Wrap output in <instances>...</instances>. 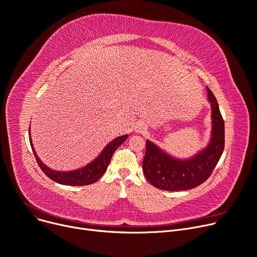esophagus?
I'll list each match as a JSON object with an SVG mask.
<instances>
[{
    "label": "esophagus",
    "instance_id": "1",
    "mask_svg": "<svg viewBox=\"0 0 257 257\" xmlns=\"http://www.w3.org/2000/svg\"><path fill=\"white\" fill-rule=\"evenodd\" d=\"M135 131L137 132V133H144V132L146 131V126H145V124H144V123H142V122H138V123H137V125L135 126Z\"/></svg>",
    "mask_w": 257,
    "mask_h": 257
}]
</instances>
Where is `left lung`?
<instances>
[{
	"label": "left lung",
	"mask_w": 257,
	"mask_h": 257,
	"mask_svg": "<svg viewBox=\"0 0 257 257\" xmlns=\"http://www.w3.org/2000/svg\"><path fill=\"white\" fill-rule=\"evenodd\" d=\"M212 107V135L207 146L190 159H177L146 140L143 172L148 182L165 191H185L198 187L212 174L224 150V120L213 92L206 88Z\"/></svg>",
	"instance_id": "1"
}]
</instances>
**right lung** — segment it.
I'll list each match as a JSON object with an SVG mask.
<instances>
[{
    "mask_svg": "<svg viewBox=\"0 0 257 257\" xmlns=\"http://www.w3.org/2000/svg\"><path fill=\"white\" fill-rule=\"evenodd\" d=\"M127 138H128V135L119 136V137L115 138L109 144L105 145V147L102 149V152L91 163L87 164L85 167L71 170V171H57L49 168L47 165H44L36 155V152L32 144L31 134H30V127H29L30 144H31L32 150L36 158V161L39 165V167L44 172V174L48 177H50L52 180H54V182L60 185H65V186H86V185H91L97 182V180L103 175L105 170H107L115 150Z\"/></svg>",
    "mask_w": 257,
    "mask_h": 257,
    "instance_id": "right-lung-1",
    "label": "right lung"
}]
</instances>
